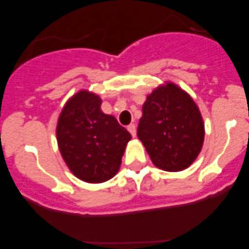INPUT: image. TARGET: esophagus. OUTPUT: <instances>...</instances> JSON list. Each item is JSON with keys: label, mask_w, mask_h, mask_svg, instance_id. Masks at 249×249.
<instances>
[{"label": "esophagus", "mask_w": 249, "mask_h": 249, "mask_svg": "<svg viewBox=\"0 0 249 249\" xmlns=\"http://www.w3.org/2000/svg\"><path fill=\"white\" fill-rule=\"evenodd\" d=\"M127 130H128V132L131 133V136L136 137V133H137L136 125H134V124H130V125H128V126H127Z\"/></svg>", "instance_id": "34e87169"}]
</instances>
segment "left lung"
I'll list each match as a JSON object with an SVG mask.
<instances>
[{
    "instance_id": "8db88e82",
    "label": "left lung",
    "mask_w": 249,
    "mask_h": 249,
    "mask_svg": "<svg viewBox=\"0 0 249 249\" xmlns=\"http://www.w3.org/2000/svg\"><path fill=\"white\" fill-rule=\"evenodd\" d=\"M137 136L157 167L178 172L196 160L205 128L193 99L172 83L159 87L142 105Z\"/></svg>"
}]
</instances>
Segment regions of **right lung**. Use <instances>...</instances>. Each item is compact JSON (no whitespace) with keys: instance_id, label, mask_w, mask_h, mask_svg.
Here are the masks:
<instances>
[{"instance_id":"1","label":"right lung","mask_w":249,"mask_h":249,"mask_svg":"<svg viewBox=\"0 0 249 249\" xmlns=\"http://www.w3.org/2000/svg\"><path fill=\"white\" fill-rule=\"evenodd\" d=\"M102 99L79 91L63 107L57 124V142L63 159L77 178L103 182L121 167L131 134L113 116L101 110Z\"/></svg>"}]
</instances>
